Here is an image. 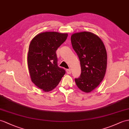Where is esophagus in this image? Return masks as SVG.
I'll return each instance as SVG.
<instances>
[{
  "mask_svg": "<svg viewBox=\"0 0 129 129\" xmlns=\"http://www.w3.org/2000/svg\"><path fill=\"white\" fill-rule=\"evenodd\" d=\"M66 71H67V74H71V70H70V69H68V70H66Z\"/></svg>",
  "mask_w": 129,
  "mask_h": 129,
  "instance_id": "obj_1",
  "label": "esophagus"
}]
</instances>
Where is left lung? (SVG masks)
Listing matches in <instances>:
<instances>
[{"instance_id":"obj_1","label":"left lung","mask_w":129,"mask_h":129,"mask_svg":"<svg viewBox=\"0 0 129 129\" xmlns=\"http://www.w3.org/2000/svg\"><path fill=\"white\" fill-rule=\"evenodd\" d=\"M72 47L79 58L81 74L75 81L79 89L90 92L103 80L107 69V55L104 44L96 34L89 32L73 34Z\"/></svg>"}]
</instances>
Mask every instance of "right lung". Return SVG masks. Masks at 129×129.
<instances>
[{"mask_svg":"<svg viewBox=\"0 0 129 129\" xmlns=\"http://www.w3.org/2000/svg\"><path fill=\"white\" fill-rule=\"evenodd\" d=\"M67 37V33L46 32L38 34L30 43L27 63L31 80L44 91L55 89L66 73L58 66L56 51Z\"/></svg>","mask_w":129,"mask_h":129,"instance_id":"add662e5","label":"right lung"}]
</instances>
